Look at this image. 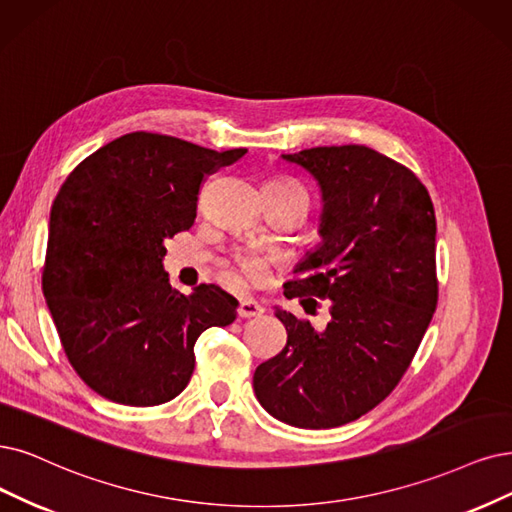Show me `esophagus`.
Here are the masks:
<instances>
[{"instance_id":"esophagus-1","label":"esophagus","mask_w":512,"mask_h":512,"mask_svg":"<svg viewBox=\"0 0 512 512\" xmlns=\"http://www.w3.org/2000/svg\"><path fill=\"white\" fill-rule=\"evenodd\" d=\"M261 314H263V308L257 304L255 299L246 297V299L240 301V306H238V316L240 318H255V316H261Z\"/></svg>"}]
</instances>
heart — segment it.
Instances as JSON below:
<instances>
[{"mask_svg":"<svg viewBox=\"0 0 512 512\" xmlns=\"http://www.w3.org/2000/svg\"><path fill=\"white\" fill-rule=\"evenodd\" d=\"M276 181L287 183V185H291V187L304 189L297 181H291V179H276ZM304 192H306V189H304ZM236 263H238L240 272H242L246 278L253 280V282H259V280L266 278V274H268L270 257L263 255V253H257V251H242V253L236 255Z\"/></svg>","mask_w":512,"mask_h":512,"instance_id":"b5f03b06","label":"heart"}]
</instances>
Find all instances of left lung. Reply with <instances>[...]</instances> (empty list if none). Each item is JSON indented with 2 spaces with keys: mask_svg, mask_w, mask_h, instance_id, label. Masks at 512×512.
<instances>
[{
  "mask_svg": "<svg viewBox=\"0 0 512 512\" xmlns=\"http://www.w3.org/2000/svg\"><path fill=\"white\" fill-rule=\"evenodd\" d=\"M282 160L323 192V242L297 263L285 297L331 299V320L316 331L276 308L287 346L257 367L253 388L280 422L335 428L380 405L420 348L439 299L437 219L424 183L371 147H312Z\"/></svg>",
  "mask_w": 512,
  "mask_h": 512,
  "instance_id": "left-lung-1",
  "label": "left lung"
}]
</instances>
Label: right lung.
<instances>
[{
    "label": "right lung",
    "instance_id": "obj_1",
    "mask_svg": "<svg viewBox=\"0 0 512 512\" xmlns=\"http://www.w3.org/2000/svg\"><path fill=\"white\" fill-rule=\"evenodd\" d=\"M244 154L139 130L94 151L61 185L42 289L71 367L105 399H175L200 333L236 320V297L215 285L179 293L162 259L164 240L194 225L202 181Z\"/></svg>",
    "mask_w": 512,
    "mask_h": 512
}]
</instances>
